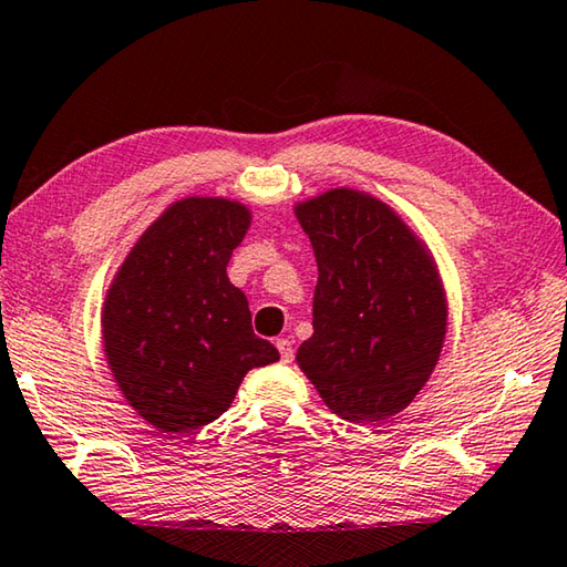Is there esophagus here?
<instances>
[{
  "label": "esophagus",
  "instance_id": "34e87169",
  "mask_svg": "<svg viewBox=\"0 0 567 567\" xmlns=\"http://www.w3.org/2000/svg\"><path fill=\"white\" fill-rule=\"evenodd\" d=\"M276 349H278V353H281L284 363L293 361V343L289 339H276Z\"/></svg>",
  "mask_w": 567,
  "mask_h": 567
}]
</instances>
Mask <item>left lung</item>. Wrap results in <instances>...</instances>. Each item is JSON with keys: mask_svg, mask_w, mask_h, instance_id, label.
Here are the masks:
<instances>
[{"mask_svg": "<svg viewBox=\"0 0 567 567\" xmlns=\"http://www.w3.org/2000/svg\"><path fill=\"white\" fill-rule=\"evenodd\" d=\"M296 218L319 264L299 369L341 419H391L441 359L449 303L433 256L389 204L355 188L301 202Z\"/></svg>", "mask_w": 567, "mask_h": 567, "instance_id": "obj_1", "label": "left lung"}]
</instances>
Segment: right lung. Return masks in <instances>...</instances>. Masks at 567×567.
<instances>
[{
	"label": "right lung",
	"mask_w": 567,
	"mask_h": 567,
	"mask_svg": "<svg viewBox=\"0 0 567 567\" xmlns=\"http://www.w3.org/2000/svg\"><path fill=\"white\" fill-rule=\"evenodd\" d=\"M248 226L244 204L182 198L138 236L109 286V369L128 405L162 433L216 421L248 371L278 361L251 329L244 291L226 276Z\"/></svg>",
	"instance_id": "add662e5"
}]
</instances>
